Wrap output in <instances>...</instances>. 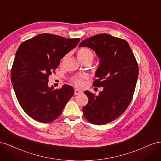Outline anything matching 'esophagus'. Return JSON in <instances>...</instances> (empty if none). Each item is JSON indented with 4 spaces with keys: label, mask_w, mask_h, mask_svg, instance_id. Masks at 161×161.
<instances>
[{
    "label": "esophagus",
    "mask_w": 161,
    "mask_h": 161,
    "mask_svg": "<svg viewBox=\"0 0 161 161\" xmlns=\"http://www.w3.org/2000/svg\"><path fill=\"white\" fill-rule=\"evenodd\" d=\"M81 94V92H80V90H76V89L74 90V94H75V95H78V94Z\"/></svg>",
    "instance_id": "34e87169"
}]
</instances>
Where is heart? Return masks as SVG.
Segmentation results:
<instances>
[{"instance_id": "b5f03b06", "label": "heart", "mask_w": 161, "mask_h": 161, "mask_svg": "<svg viewBox=\"0 0 161 161\" xmlns=\"http://www.w3.org/2000/svg\"><path fill=\"white\" fill-rule=\"evenodd\" d=\"M77 58L81 61L87 59H93V58H94V53H93V51L91 49L88 48H81L77 51ZM65 57L61 59V61H63ZM85 78L86 77L84 76L75 77L71 80V81L77 87H81L83 85H84V80Z\"/></svg>"}]
</instances>
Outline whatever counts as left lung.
I'll use <instances>...</instances> for the list:
<instances>
[{"instance_id":"8db88e82","label":"left lung","mask_w":161,"mask_h":161,"mask_svg":"<svg viewBox=\"0 0 161 161\" xmlns=\"http://www.w3.org/2000/svg\"><path fill=\"white\" fill-rule=\"evenodd\" d=\"M95 51L100 58L93 86L103 87L99 95L84 92L87 104L82 108L86 120L96 125L115 120L131 102L138 76V65L127 41L106 33L97 34L80 43Z\"/></svg>"}]
</instances>
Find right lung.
Returning a JSON list of instances; mask_svg holds the SVG:
<instances>
[{"label": "right lung", "instance_id": "1", "mask_svg": "<svg viewBox=\"0 0 161 161\" xmlns=\"http://www.w3.org/2000/svg\"><path fill=\"white\" fill-rule=\"evenodd\" d=\"M80 41L42 33L20 45L11 69V81L20 106L34 120L43 123L55 120L74 96L71 86L54 90L48 81L61 59Z\"/></svg>", "mask_w": 161, "mask_h": 161}]
</instances>
